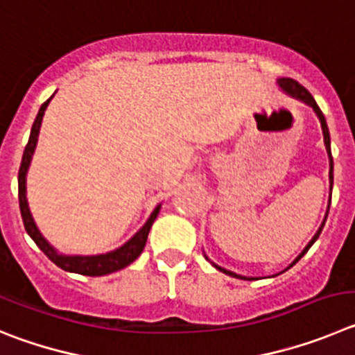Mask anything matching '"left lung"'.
Returning <instances> with one entry per match:
<instances>
[{"instance_id": "8db88e82", "label": "left lung", "mask_w": 355, "mask_h": 355, "mask_svg": "<svg viewBox=\"0 0 355 355\" xmlns=\"http://www.w3.org/2000/svg\"><path fill=\"white\" fill-rule=\"evenodd\" d=\"M277 85L281 86V90H283V92H286V94H288V95H292V97L299 98V101H302V102H304V104H308V106H309V107H313V111H315V113H317L318 120H320L322 132H324V143H325V150H327V155H329V189L333 191V154H331V136H329L327 122H325V116H324V113H322V111H320V107L317 106V102H315V98L311 97V94H309V92L306 90L304 86H302V85H299V83H297L295 79H290V78H281V79H277ZM329 205H331V200H329ZM329 205H327V212H325V217H324V223H322V225H320V228H318V232L315 233V235H313V239H311V241H309V244L306 245L304 249H302V253L299 254V257H297L295 260L292 261V263H290V267H293V265H295L297 261L301 260V258L304 257L306 253H308V249L311 248L313 244H315V241H317V239L320 237L322 228H324V225H325V219H327V214H329ZM212 265H214V267H216L217 270H221V272L228 274V276L239 277V279H254V277H245V276H241V274H235V272H232V270H226V269H223V267H219V265H216V263H212ZM290 267H288V269H290Z\"/></svg>"}]
</instances>
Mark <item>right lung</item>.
I'll list each match as a JSON object with an SVG mask.
<instances>
[{"label": "right lung", "mask_w": 355, "mask_h": 355, "mask_svg": "<svg viewBox=\"0 0 355 355\" xmlns=\"http://www.w3.org/2000/svg\"><path fill=\"white\" fill-rule=\"evenodd\" d=\"M51 98H47L42 106H40V110H38V114L37 118H35L33 127H31L30 141H28L26 148H24L21 168H19V207H21V216H22V223H24V228H26L28 235L35 241V244L42 249V253L46 254L53 263H56L60 269L67 270V272L83 274V276H106V274L116 272V270L123 269V267L132 263V261L143 253V248H145L146 239H148V232L150 228H152V225H154L159 210H161V205L155 207L152 216L148 217V221L143 225V228L139 230V232L136 233L130 241H127L122 248L114 249V251H111V253L95 254V257H67V254H60L58 251H56V249H54L53 245L42 237V233L38 232L37 225H35L33 221V217H31L30 207H28V200H26V173H28V168H30L31 157H33L35 146H37L38 132H40V125H42L44 113H46L47 104L51 102Z\"/></svg>", "instance_id": "obj_1"}]
</instances>
